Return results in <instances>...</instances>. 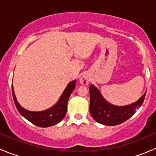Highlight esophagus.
<instances>
[{
  "label": "esophagus",
  "mask_w": 156,
  "mask_h": 156,
  "mask_svg": "<svg viewBox=\"0 0 156 156\" xmlns=\"http://www.w3.org/2000/svg\"><path fill=\"white\" fill-rule=\"evenodd\" d=\"M80 82H81V84H83V85H87L88 84V83H89V78H87V76H82L81 78V79H80Z\"/></svg>",
  "instance_id": "obj_1"
}]
</instances>
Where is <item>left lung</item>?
<instances>
[{
    "label": "left lung",
    "instance_id": "8db88e82",
    "mask_svg": "<svg viewBox=\"0 0 156 156\" xmlns=\"http://www.w3.org/2000/svg\"><path fill=\"white\" fill-rule=\"evenodd\" d=\"M90 91V112L93 119L98 123L108 126L120 125L130 119L138 109L145 99L146 93L133 104L125 106H116L108 103L102 97L97 87L91 84Z\"/></svg>",
    "mask_w": 156,
    "mask_h": 156
}]
</instances>
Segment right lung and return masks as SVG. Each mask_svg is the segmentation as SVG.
Returning <instances> with one entry per match:
<instances>
[{
	"instance_id": "obj_1",
	"label": "right lung",
	"mask_w": 156,
	"mask_h": 156,
	"mask_svg": "<svg viewBox=\"0 0 156 156\" xmlns=\"http://www.w3.org/2000/svg\"><path fill=\"white\" fill-rule=\"evenodd\" d=\"M75 80L71 81L62 93L58 103L53 107L42 112H30L22 107L17 102L12 84V97L19 112L30 122L38 127H47L53 126L60 122L65 117L67 111V103L71 94L75 87Z\"/></svg>"
}]
</instances>
